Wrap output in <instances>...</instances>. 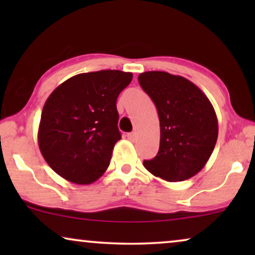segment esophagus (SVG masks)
I'll return each instance as SVG.
<instances>
[{
    "mask_svg": "<svg viewBox=\"0 0 255 255\" xmlns=\"http://www.w3.org/2000/svg\"><path fill=\"white\" fill-rule=\"evenodd\" d=\"M128 139L131 141H134L137 139V133L135 132H131V133H128Z\"/></svg>",
    "mask_w": 255,
    "mask_h": 255,
    "instance_id": "1",
    "label": "esophagus"
}]
</instances>
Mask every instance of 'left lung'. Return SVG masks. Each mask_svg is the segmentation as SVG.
<instances>
[{
  "label": "left lung",
  "mask_w": 255,
  "mask_h": 255,
  "mask_svg": "<svg viewBox=\"0 0 255 255\" xmlns=\"http://www.w3.org/2000/svg\"><path fill=\"white\" fill-rule=\"evenodd\" d=\"M160 121L159 152L145 160L156 177L175 182L190 179L205 166L218 137V121L207 95L189 80L167 72L139 74Z\"/></svg>",
  "instance_id": "1"
}]
</instances>
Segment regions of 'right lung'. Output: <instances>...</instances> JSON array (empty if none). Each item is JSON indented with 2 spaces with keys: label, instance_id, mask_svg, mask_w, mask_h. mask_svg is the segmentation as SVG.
<instances>
[{
  "label": "right lung",
  "instance_id": "1",
  "mask_svg": "<svg viewBox=\"0 0 255 255\" xmlns=\"http://www.w3.org/2000/svg\"><path fill=\"white\" fill-rule=\"evenodd\" d=\"M132 73H82L55 88L41 111L38 145L58 175L76 184H90L109 167L121 139L116 101L130 85Z\"/></svg>",
  "mask_w": 255,
  "mask_h": 255
}]
</instances>
